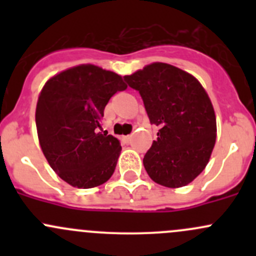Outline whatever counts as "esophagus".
<instances>
[{"label": "esophagus", "instance_id": "34e87169", "mask_svg": "<svg viewBox=\"0 0 256 256\" xmlns=\"http://www.w3.org/2000/svg\"><path fill=\"white\" fill-rule=\"evenodd\" d=\"M131 138H132V135H126V136H122V140L125 144H128L131 141Z\"/></svg>", "mask_w": 256, "mask_h": 256}]
</instances>
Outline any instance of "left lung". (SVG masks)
<instances>
[{"instance_id": "obj_1", "label": "left lung", "mask_w": 256, "mask_h": 256, "mask_svg": "<svg viewBox=\"0 0 256 256\" xmlns=\"http://www.w3.org/2000/svg\"><path fill=\"white\" fill-rule=\"evenodd\" d=\"M138 90L157 140L144 157L150 178L168 188L187 186L202 174L216 144L213 105L200 82L167 63L148 64L124 76Z\"/></svg>"}]
</instances>
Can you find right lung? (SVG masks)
Listing matches in <instances>:
<instances>
[{
    "instance_id": "obj_1",
    "label": "right lung",
    "mask_w": 256,
    "mask_h": 256,
    "mask_svg": "<svg viewBox=\"0 0 256 256\" xmlns=\"http://www.w3.org/2000/svg\"><path fill=\"white\" fill-rule=\"evenodd\" d=\"M122 78L94 64H80L47 80L38 96L36 125L49 166L68 184L92 188L112 176L120 142L102 134L104 109Z\"/></svg>"
}]
</instances>
